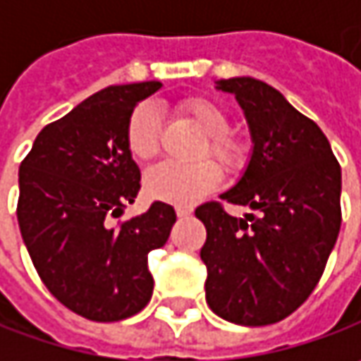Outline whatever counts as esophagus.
<instances>
[{
  "label": "esophagus",
  "instance_id": "34e87169",
  "mask_svg": "<svg viewBox=\"0 0 361 361\" xmlns=\"http://www.w3.org/2000/svg\"><path fill=\"white\" fill-rule=\"evenodd\" d=\"M192 213V207H187V204H178L176 207V215L178 216H188Z\"/></svg>",
  "mask_w": 361,
  "mask_h": 361
}]
</instances>
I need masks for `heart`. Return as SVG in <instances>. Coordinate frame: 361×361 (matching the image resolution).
Wrapping results in <instances>:
<instances>
[{
    "instance_id": "1",
    "label": "heart",
    "mask_w": 361,
    "mask_h": 361,
    "mask_svg": "<svg viewBox=\"0 0 361 361\" xmlns=\"http://www.w3.org/2000/svg\"><path fill=\"white\" fill-rule=\"evenodd\" d=\"M178 112L204 134V142L197 150V162L176 164L162 162L146 173L145 187L152 199L173 204H192L211 192L221 180L216 165L204 161L207 156L217 160L227 173L241 171L247 152L243 142L231 132L227 110L204 96H190L178 102ZM162 120L159 110L150 104H140L132 110L126 122V148L136 160H150L159 154Z\"/></svg>"
}]
</instances>
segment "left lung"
Masks as SVG:
<instances>
[{"mask_svg":"<svg viewBox=\"0 0 361 361\" xmlns=\"http://www.w3.org/2000/svg\"><path fill=\"white\" fill-rule=\"evenodd\" d=\"M235 94L251 128L253 154L221 199L255 213L231 216L221 202L195 215L207 229V303L239 326H271L312 295L338 241L341 169L319 126L255 78L216 82Z\"/></svg>","mask_w":361,"mask_h":361,"instance_id":"left-lung-1","label":"left lung"}]
</instances>
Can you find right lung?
<instances>
[{"label": "right lung", "mask_w": 361, "mask_h": 361, "mask_svg": "<svg viewBox=\"0 0 361 361\" xmlns=\"http://www.w3.org/2000/svg\"><path fill=\"white\" fill-rule=\"evenodd\" d=\"M160 82L110 86L63 118L44 126L20 164L18 223L48 291L92 322H120L152 298L146 265L162 247L176 213L154 201L122 221L140 190V171L126 148L136 102Z\"/></svg>", "instance_id": "obj_1"}]
</instances>
